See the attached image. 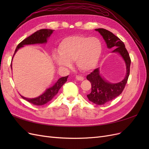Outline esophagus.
I'll return each instance as SVG.
<instances>
[{"mask_svg":"<svg viewBox=\"0 0 149 149\" xmlns=\"http://www.w3.org/2000/svg\"><path fill=\"white\" fill-rule=\"evenodd\" d=\"M76 78L77 80H79V81H83L84 79V78L83 77V76H76Z\"/></svg>","mask_w":149,"mask_h":149,"instance_id":"esophagus-1","label":"esophagus"}]
</instances>
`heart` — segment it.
<instances>
[{
	"mask_svg": "<svg viewBox=\"0 0 149 149\" xmlns=\"http://www.w3.org/2000/svg\"><path fill=\"white\" fill-rule=\"evenodd\" d=\"M58 52L60 55L54 56L58 65L68 68L71 66L70 62L75 61L78 69L89 71L97 64L102 52V45L100 40L96 37L71 36L62 40Z\"/></svg>",
	"mask_w": 149,
	"mask_h": 149,
	"instance_id": "obj_1",
	"label": "heart"
}]
</instances>
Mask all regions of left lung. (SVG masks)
Segmentation results:
<instances>
[{
	"label": "left lung",
	"mask_w": 149,
	"mask_h": 149,
	"mask_svg": "<svg viewBox=\"0 0 149 149\" xmlns=\"http://www.w3.org/2000/svg\"><path fill=\"white\" fill-rule=\"evenodd\" d=\"M95 30L102 36L108 48H115L112 52L118 53L123 58L126 65L125 78L117 83L107 82L100 74L99 68L95 69L86 76L87 79L91 84V91L87 95L88 100L97 105H103L113 100L123 91L129 76L131 61L124 43L118 37L106 29H97Z\"/></svg>",
	"instance_id": "1"
}]
</instances>
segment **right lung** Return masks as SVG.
Returning a JSON list of instances; mask_svg holds the SVG:
<instances>
[{"mask_svg":"<svg viewBox=\"0 0 149 149\" xmlns=\"http://www.w3.org/2000/svg\"><path fill=\"white\" fill-rule=\"evenodd\" d=\"M53 31V30L51 29H41L36 31L31 35L29 36V37L24 39L23 41H22L19 45H18L15 50V53L17 52L18 49L20 48L24 47L26 45H31V44H37V43H45L47 42V38L50 36ZM13 55V56H14ZM12 57V58H13ZM11 68H12V63H11ZM68 76L61 77L58 79L56 83L54 84L53 86L47 89L45 92H44L42 95L39 96L35 98H26L24 96L22 97L24 100L27 101L30 103L33 104L36 106H42L45 104L46 103L50 101L53 97L56 96V94L58 93L59 89L61 88L66 81L67 78Z\"/></svg>","mask_w":149,"mask_h":149,"instance_id":"right-lung-1","label":"right lung"}]
</instances>
